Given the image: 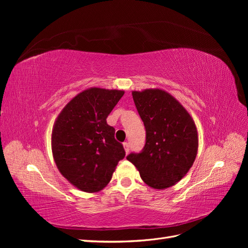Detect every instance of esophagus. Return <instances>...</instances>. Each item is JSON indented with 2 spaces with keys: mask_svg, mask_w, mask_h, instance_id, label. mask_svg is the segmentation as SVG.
<instances>
[{
  "mask_svg": "<svg viewBox=\"0 0 248 248\" xmlns=\"http://www.w3.org/2000/svg\"><path fill=\"white\" fill-rule=\"evenodd\" d=\"M123 147H124V150H125V153H126V154H128L129 150H130V148H129V144H128V142H124V144H123Z\"/></svg>",
  "mask_w": 248,
  "mask_h": 248,
  "instance_id": "34e87169",
  "label": "esophagus"
}]
</instances>
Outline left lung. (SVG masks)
I'll list each match as a JSON object with an SVG mask.
<instances>
[{
  "mask_svg": "<svg viewBox=\"0 0 248 248\" xmlns=\"http://www.w3.org/2000/svg\"><path fill=\"white\" fill-rule=\"evenodd\" d=\"M132 98L145 125L146 144L140 153H131L126 158L148 186L169 188L188 172L196 160V123L182 104L162 89L132 91Z\"/></svg>",
  "mask_w": 248,
  "mask_h": 248,
  "instance_id": "1",
  "label": "left lung"
}]
</instances>
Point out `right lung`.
<instances>
[{"label": "right lung", "instance_id": "add662e5", "mask_svg": "<svg viewBox=\"0 0 248 248\" xmlns=\"http://www.w3.org/2000/svg\"><path fill=\"white\" fill-rule=\"evenodd\" d=\"M123 90L89 88L66 104L51 132V151L62 176L78 189L93 193L106 187L124 158L115 128L107 123Z\"/></svg>", "mask_w": 248, "mask_h": 248}]
</instances>
